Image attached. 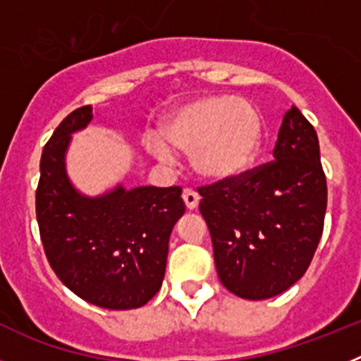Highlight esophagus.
Masks as SVG:
<instances>
[{
    "instance_id": "esophagus-1",
    "label": "esophagus",
    "mask_w": 361,
    "mask_h": 361,
    "mask_svg": "<svg viewBox=\"0 0 361 361\" xmlns=\"http://www.w3.org/2000/svg\"><path fill=\"white\" fill-rule=\"evenodd\" d=\"M199 193H197L195 190H191V188H186V190L183 191V200L184 204H186L188 209H195L197 204H199Z\"/></svg>"
}]
</instances>
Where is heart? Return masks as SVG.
<instances>
[{
    "label": "heart",
    "mask_w": 361,
    "mask_h": 361,
    "mask_svg": "<svg viewBox=\"0 0 361 361\" xmlns=\"http://www.w3.org/2000/svg\"><path fill=\"white\" fill-rule=\"evenodd\" d=\"M166 145L190 153L191 164L209 180H228L250 168L264 135L262 114L253 103L231 95H206L183 104L159 128ZM149 153L171 162L173 153L159 139H148Z\"/></svg>",
    "instance_id": "heart-1"
}]
</instances>
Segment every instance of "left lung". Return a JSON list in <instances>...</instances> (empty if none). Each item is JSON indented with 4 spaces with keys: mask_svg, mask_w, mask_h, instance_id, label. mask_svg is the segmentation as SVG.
Listing matches in <instances>:
<instances>
[{
    "mask_svg": "<svg viewBox=\"0 0 361 361\" xmlns=\"http://www.w3.org/2000/svg\"><path fill=\"white\" fill-rule=\"evenodd\" d=\"M275 161L200 186L220 282L233 295L266 300L304 276L324 231L327 183L317 130L291 106Z\"/></svg>",
    "mask_w": 361,
    "mask_h": 361,
    "instance_id": "obj_1",
    "label": "left lung"
}]
</instances>
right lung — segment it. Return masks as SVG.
Segmentation results:
<instances>
[{
  "instance_id": "1",
  "label": "right lung",
  "mask_w": 361,
  "mask_h": 361,
  "mask_svg": "<svg viewBox=\"0 0 361 361\" xmlns=\"http://www.w3.org/2000/svg\"><path fill=\"white\" fill-rule=\"evenodd\" d=\"M92 121V108L70 111L44 145L36 190L41 242L57 279L104 309H135L161 289L171 229L186 212L183 188L119 186L97 199L68 183L70 133Z\"/></svg>"
}]
</instances>
